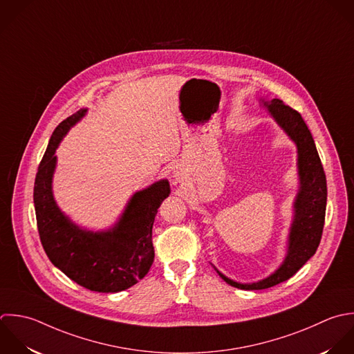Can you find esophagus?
Listing matches in <instances>:
<instances>
[{"mask_svg": "<svg viewBox=\"0 0 354 354\" xmlns=\"http://www.w3.org/2000/svg\"><path fill=\"white\" fill-rule=\"evenodd\" d=\"M175 176H176V178H178V179H179V175H175Z\"/></svg>", "mask_w": 354, "mask_h": 354, "instance_id": "1", "label": "esophagus"}]
</instances>
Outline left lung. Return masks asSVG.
<instances>
[{"instance_id":"obj_1","label":"left lung","mask_w":354,"mask_h":354,"mask_svg":"<svg viewBox=\"0 0 354 354\" xmlns=\"http://www.w3.org/2000/svg\"><path fill=\"white\" fill-rule=\"evenodd\" d=\"M265 104L298 146L301 190L295 203L297 215L291 229L288 255L283 266L274 274L259 283L240 284L218 272L227 284L248 291L266 290L287 281L316 254L323 236L327 207L326 172L313 136L302 115L288 104H284L280 99H273L272 103Z\"/></svg>"}]
</instances>
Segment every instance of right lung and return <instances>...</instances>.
I'll return each instance as SVG.
<instances>
[{"mask_svg": "<svg viewBox=\"0 0 354 354\" xmlns=\"http://www.w3.org/2000/svg\"><path fill=\"white\" fill-rule=\"evenodd\" d=\"M84 113L80 110L56 127L38 165L32 194L37 229L46 257L68 279L91 291L120 292L143 279L153 263L151 229L169 183L161 180L136 193L111 232L93 234L74 226L56 207L50 180L55 150Z\"/></svg>", "mask_w": 354, "mask_h": 354, "instance_id": "right-lung-1", "label": "right lung"}]
</instances>
